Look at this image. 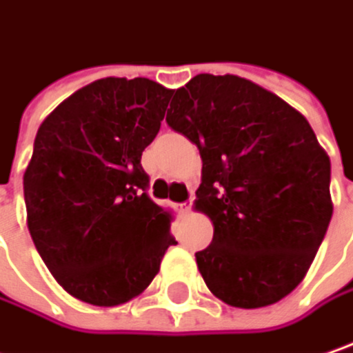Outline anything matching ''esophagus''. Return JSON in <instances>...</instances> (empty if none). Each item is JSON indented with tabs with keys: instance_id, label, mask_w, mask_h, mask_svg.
I'll return each instance as SVG.
<instances>
[{
	"instance_id": "obj_1",
	"label": "esophagus",
	"mask_w": 353,
	"mask_h": 353,
	"mask_svg": "<svg viewBox=\"0 0 353 353\" xmlns=\"http://www.w3.org/2000/svg\"><path fill=\"white\" fill-rule=\"evenodd\" d=\"M177 210H179V214H190V210H192V199H188V201H183V203H177Z\"/></svg>"
}]
</instances>
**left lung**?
Instances as JSON below:
<instances>
[{
	"label": "left lung",
	"mask_w": 353,
	"mask_h": 353,
	"mask_svg": "<svg viewBox=\"0 0 353 353\" xmlns=\"http://www.w3.org/2000/svg\"><path fill=\"white\" fill-rule=\"evenodd\" d=\"M165 119L201 156L194 208L212 219L214 239L196 263L210 292L243 310L292 294L334 214L330 157L307 119L230 73L190 79Z\"/></svg>",
	"instance_id": "obj_1"
}]
</instances>
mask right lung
<instances>
[{
  "mask_svg": "<svg viewBox=\"0 0 353 353\" xmlns=\"http://www.w3.org/2000/svg\"><path fill=\"white\" fill-rule=\"evenodd\" d=\"M172 94L148 77H103L37 130L23 174L28 228L55 281L77 300H134L177 243L174 216L148 197L141 168Z\"/></svg>",
  "mask_w": 353,
  "mask_h": 353,
  "instance_id": "1",
  "label": "right lung"
}]
</instances>
